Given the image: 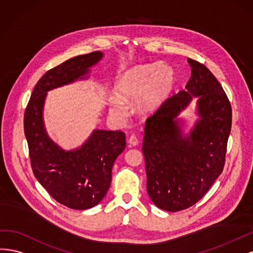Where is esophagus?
I'll return each mask as SVG.
<instances>
[{
	"label": "esophagus",
	"instance_id": "obj_1",
	"mask_svg": "<svg viewBox=\"0 0 253 253\" xmlns=\"http://www.w3.org/2000/svg\"><path fill=\"white\" fill-rule=\"evenodd\" d=\"M128 144H129L130 146H136V145L138 144V140H137V137H136L135 135H131V136H129V138H128Z\"/></svg>",
	"mask_w": 253,
	"mask_h": 253
}]
</instances>
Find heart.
Listing matches in <instances>:
<instances>
[{
  "label": "heart",
  "mask_w": 253,
  "mask_h": 253,
  "mask_svg": "<svg viewBox=\"0 0 253 253\" xmlns=\"http://www.w3.org/2000/svg\"><path fill=\"white\" fill-rule=\"evenodd\" d=\"M174 83L173 71L166 64L144 65L128 70L116 87V97L110 100V111L116 116L124 113L123 103H133L141 96L137 107L151 112L164 102Z\"/></svg>",
  "instance_id": "b5f03b06"
}]
</instances>
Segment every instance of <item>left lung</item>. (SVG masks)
<instances>
[{
	"label": "left lung",
	"instance_id": "left-lung-1",
	"mask_svg": "<svg viewBox=\"0 0 253 253\" xmlns=\"http://www.w3.org/2000/svg\"><path fill=\"white\" fill-rule=\"evenodd\" d=\"M191 77L185 90L163 102L145 125L143 153L147 191L166 211L184 210L198 203L223 172L232 109L222 85L205 65L188 59ZM199 96L201 119L188 138L174 119Z\"/></svg>",
	"mask_w": 253,
	"mask_h": 253
}]
</instances>
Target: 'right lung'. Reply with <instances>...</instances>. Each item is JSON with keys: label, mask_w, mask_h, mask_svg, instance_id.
I'll return each instance as SVG.
<instances>
[{"label": "right lung", "mask_w": 253, "mask_h": 253, "mask_svg": "<svg viewBox=\"0 0 253 253\" xmlns=\"http://www.w3.org/2000/svg\"><path fill=\"white\" fill-rule=\"evenodd\" d=\"M102 56L93 51L48 70L35 86L24 113L34 174L56 202L71 209H89L102 201L110 187L113 163L126 147V136L121 130H94L80 149L65 152L45 133L43 105L48 90L84 76Z\"/></svg>", "instance_id": "add662e5"}]
</instances>
